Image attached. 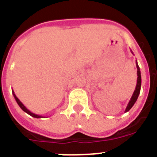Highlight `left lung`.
<instances>
[{"label":"left lung","instance_id":"1","mask_svg":"<svg viewBox=\"0 0 157 157\" xmlns=\"http://www.w3.org/2000/svg\"><path fill=\"white\" fill-rule=\"evenodd\" d=\"M136 67H137V84H136V90L134 91L133 94H132V98H131V100L128 102L127 105V108L125 109V112L129 111L130 109H132V107L134 105V104L136 103V101H137L139 95H140V88H141V73H140V67L138 65V63L136 61Z\"/></svg>","mask_w":157,"mask_h":157}]
</instances>
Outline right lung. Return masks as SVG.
<instances>
[{
	"mask_svg": "<svg viewBox=\"0 0 157 157\" xmlns=\"http://www.w3.org/2000/svg\"><path fill=\"white\" fill-rule=\"evenodd\" d=\"M12 92H13V97H14V98H15V100H16L17 103L18 104V105H19V106H20V108H21V109H22L23 111H25V113H26V114H30V116H32V117H34V118H43V116L39 115V114H34V113H32V112H31V111H30V110H29V109H28L27 108L25 107V105H24L23 104H22V103L21 102V101L19 100V99L17 98V96H16V95H15V94H14V92H13V90Z\"/></svg>",
	"mask_w": 157,
	"mask_h": 157,
	"instance_id": "right-lung-1",
	"label": "right lung"
}]
</instances>
